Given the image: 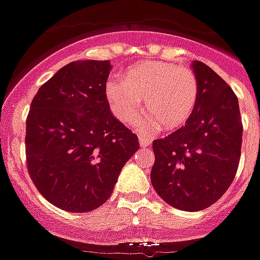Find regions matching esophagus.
Returning <instances> with one entry per match:
<instances>
[{
    "label": "esophagus",
    "mask_w": 260,
    "mask_h": 260,
    "mask_svg": "<svg viewBox=\"0 0 260 260\" xmlns=\"http://www.w3.org/2000/svg\"><path fill=\"white\" fill-rule=\"evenodd\" d=\"M139 143H140V146L142 147H148L151 144V140L148 138H146V136L140 135V136H139Z\"/></svg>",
    "instance_id": "obj_1"
}]
</instances>
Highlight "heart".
<instances>
[{"label":"heart","mask_w":260,"mask_h":260,"mask_svg":"<svg viewBox=\"0 0 260 260\" xmlns=\"http://www.w3.org/2000/svg\"><path fill=\"white\" fill-rule=\"evenodd\" d=\"M200 85L193 71L160 60H144L128 67L122 78L110 77L105 97L112 113L122 122H134L140 109L147 113L143 129L155 132L160 125L175 129L185 124L197 106Z\"/></svg>","instance_id":"obj_1"}]
</instances>
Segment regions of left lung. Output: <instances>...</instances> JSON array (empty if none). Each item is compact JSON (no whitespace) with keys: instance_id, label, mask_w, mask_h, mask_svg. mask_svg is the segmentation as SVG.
Wrapping results in <instances>:
<instances>
[{"instance_id":"1","label":"left lung","mask_w":260,"mask_h":260,"mask_svg":"<svg viewBox=\"0 0 260 260\" xmlns=\"http://www.w3.org/2000/svg\"><path fill=\"white\" fill-rule=\"evenodd\" d=\"M200 94L183 126L152 142L151 183L169 205L197 212L213 205L234 181L243 124L234 90L209 66L193 62Z\"/></svg>"}]
</instances>
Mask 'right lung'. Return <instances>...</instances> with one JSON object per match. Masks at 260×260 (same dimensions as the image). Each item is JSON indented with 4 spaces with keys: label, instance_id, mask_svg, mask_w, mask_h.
I'll use <instances>...</instances> for the list:
<instances>
[{
    "label": "right lung",
    "instance_id": "add662e5",
    "mask_svg": "<svg viewBox=\"0 0 260 260\" xmlns=\"http://www.w3.org/2000/svg\"><path fill=\"white\" fill-rule=\"evenodd\" d=\"M109 60H78L43 83L26 117V169L59 209L90 212L112 196L139 139L113 117L105 97Z\"/></svg>",
    "mask_w": 260,
    "mask_h": 260
}]
</instances>
